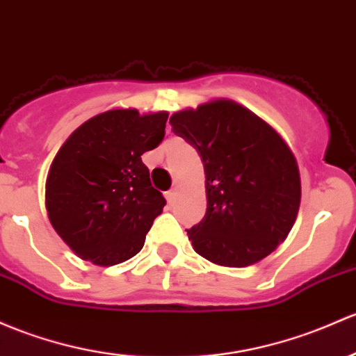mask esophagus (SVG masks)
I'll return each instance as SVG.
<instances>
[{"instance_id":"obj_1","label":"esophagus","mask_w":356,"mask_h":356,"mask_svg":"<svg viewBox=\"0 0 356 356\" xmlns=\"http://www.w3.org/2000/svg\"><path fill=\"white\" fill-rule=\"evenodd\" d=\"M175 196H177V188H172V189L168 191V193H167V197H168V201H170V203H172V201L175 200Z\"/></svg>"}]
</instances>
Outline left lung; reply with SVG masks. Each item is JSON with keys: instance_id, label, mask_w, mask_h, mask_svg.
Segmentation results:
<instances>
[{"instance_id": "obj_1", "label": "left lung", "mask_w": 356, "mask_h": 356, "mask_svg": "<svg viewBox=\"0 0 356 356\" xmlns=\"http://www.w3.org/2000/svg\"><path fill=\"white\" fill-rule=\"evenodd\" d=\"M170 124L197 149L207 177V215L188 230L194 250L228 268L269 256L290 234L300 208V174L283 138L227 99L175 112Z\"/></svg>"}]
</instances>
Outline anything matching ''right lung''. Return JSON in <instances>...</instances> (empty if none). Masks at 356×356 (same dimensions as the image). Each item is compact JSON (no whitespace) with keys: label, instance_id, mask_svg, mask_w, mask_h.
I'll return each instance as SVG.
<instances>
[{"label":"right lung","instance_id":"right-lung-1","mask_svg":"<svg viewBox=\"0 0 356 356\" xmlns=\"http://www.w3.org/2000/svg\"><path fill=\"white\" fill-rule=\"evenodd\" d=\"M168 112L111 109L93 115L59 148L46 181V209L81 259L114 266L136 256L165 197L141 155L165 136Z\"/></svg>","mask_w":356,"mask_h":356}]
</instances>
